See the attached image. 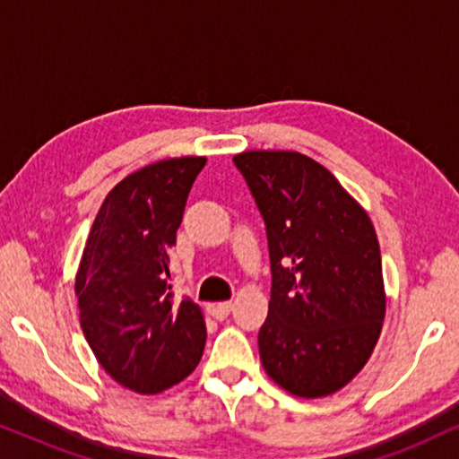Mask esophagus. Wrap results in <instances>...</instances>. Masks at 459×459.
<instances>
[{
    "label": "esophagus",
    "instance_id": "34e87169",
    "mask_svg": "<svg viewBox=\"0 0 459 459\" xmlns=\"http://www.w3.org/2000/svg\"><path fill=\"white\" fill-rule=\"evenodd\" d=\"M230 310H233V304H230V302H218V304H213V307H212V315L216 316L218 321H222L230 315Z\"/></svg>",
    "mask_w": 459,
    "mask_h": 459
}]
</instances>
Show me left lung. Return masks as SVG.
Masks as SVG:
<instances>
[{
	"instance_id": "left-lung-1",
	"label": "left lung",
	"mask_w": 459,
	"mask_h": 459,
	"mask_svg": "<svg viewBox=\"0 0 459 459\" xmlns=\"http://www.w3.org/2000/svg\"><path fill=\"white\" fill-rule=\"evenodd\" d=\"M264 218L271 302L260 361L287 393H338L374 352L386 315L382 255L368 212L296 151L233 157Z\"/></svg>"
}]
</instances>
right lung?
Instances as JSON below:
<instances>
[{"label": "right lung", "instance_id": "right-lung-1", "mask_svg": "<svg viewBox=\"0 0 459 459\" xmlns=\"http://www.w3.org/2000/svg\"><path fill=\"white\" fill-rule=\"evenodd\" d=\"M205 157L151 163L126 176L91 224L75 277L79 321L102 369L138 394H157L197 368L205 321L169 291V249Z\"/></svg>", "mask_w": 459, "mask_h": 459}]
</instances>
